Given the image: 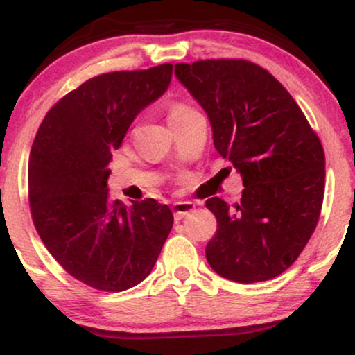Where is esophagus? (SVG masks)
<instances>
[{"instance_id": "1", "label": "esophagus", "mask_w": 355, "mask_h": 355, "mask_svg": "<svg viewBox=\"0 0 355 355\" xmlns=\"http://www.w3.org/2000/svg\"><path fill=\"white\" fill-rule=\"evenodd\" d=\"M172 210H173L175 220H182L183 217H187V215L191 214V211L195 210V203H191V202H177V203H173Z\"/></svg>"}]
</instances>
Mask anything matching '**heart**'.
I'll use <instances>...</instances> for the list:
<instances>
[{"mask_svg": "<svg viewBox=\"0 0 355 355\" xmlns=\"http://www.w3.org/2000/svg\"><path fill=\"white\" fill-rule=\"evenodd\" d=\"M191 112H195L193 108L189 107V105L185 103H173L170 105L168 108V120L173 121V120H178V118H183L187 115H190Z\"/></svg>", "mask_w": 355, "mask_h": 355, "instance_id": "b5f03b06", "label": "heart"}]
</instances>
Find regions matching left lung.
I'll return each instance as SVG.
<instances>
[{"label":"left lung","mask_w":355,"mask_h":355,"mask_svg":"<svg viewBox=\"0 0 355 355\" xmlns=\"http://www.w3.org/2000/svg\"><path fill=\"white\" fill-rule=\"evenodd\" d=\"M175 76L205 110L214 146L242 177L240 203L211 197L217 218L207 262L239 284L287 270L315 230L324 200L319 137L280 81L245 60L175 64Z\"/></svg>","instance_id":"8db88e82"}]
</instances>
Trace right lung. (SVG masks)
Instances as JSON below:
<instances>
[{
  "mask_svg": "<svg viewBox=\"0 0 355 355\" xmlns=\"http://www.w3.org/2000/svg\"><path fill=\"white\" fill-rule=\"evenodd\" d=\"M172 70L165 63L85 81L46 113L31 146L36 232L68 274L98 291L140 284L173 227L168 205L145 198L126 207L107 189L112 153L138 113L166 92Z\"/></svg>",
  "mask_w": 355,
  "mask_h": 355,
  "instance_id": "1",
  "label": "right lung"
}]
</instances>
